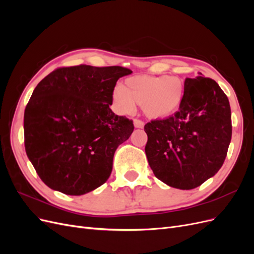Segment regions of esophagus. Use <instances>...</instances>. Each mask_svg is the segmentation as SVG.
I'll list each match as a JSON object with an SVG mask.
<instances>
[{"label": "esophagus", "instance_id": "1", "mask_svg": "<svg viewBox=\"0 0 254 254\" xmlns=\"http://www.w3.org/2000/svg\"><path fill=\"white\" fill-rule=\"evenodd\" d=\"M133 125H134L135 128H143L144 127V122L141 121V120L134 119L133 120Z\"/></svg>", "mask_w": 254, "mask_h": 254}]
</instances>
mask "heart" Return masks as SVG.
<instances>
[{"mask_svg": "<svg viewBox=\"0 0 254 254\" xmlns=\"http://www.w3.org/2000/svg\"><path fill=\"white\" fill-rule=\"evenodd\" d=\"M184 82L173 76H132L112 93L114 107L123 114L131 113L135 104L149 119H164L174 114L183 102Z\"/></svg>", "mask_w": 254, "mask_h": 254, "instance_id": "1", "label": "heart"}]
</instances>
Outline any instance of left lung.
Returning a JSON list of instances; mask_svg holds the SVG:
<instances>
[{
	"instance_id": "obj_1",
	"label": "left lung",
	"mask_w": 254,
	"mask_h": 254,
	"mask_svg": "<svg viewBox=\"0 0 254 254\" xmlns=\"http://www.w3.org/2000/svg\"><path fill=\"white\" fill-rule=\"evenodd\" d=\"M179 110L144 126L149 166L159 180L180 190L195 189L225 162L232 136L231 109L218 83L201 73L184 81Z\"/></svg>"
}]
</instances>
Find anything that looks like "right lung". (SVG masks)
<instances>
[{
    "instance_id": "1",
    "label": "right lung",
    "mask_w": 254,
    "mask_h": 254,
    "mask_svg": "<svg viewBox=\"0 0 254 254\" xmlns=\"http://www.w3.org/2000/svg\"><path fill=\"white\" fill-rule=\"evenodd\" d=\"M119 65L64 66L38 83L24 112L26 155L47 186L82 195L108 180L114 152L133 122L114 114L117 81L131 74Z\"/></svg>"
}]
</instances>
